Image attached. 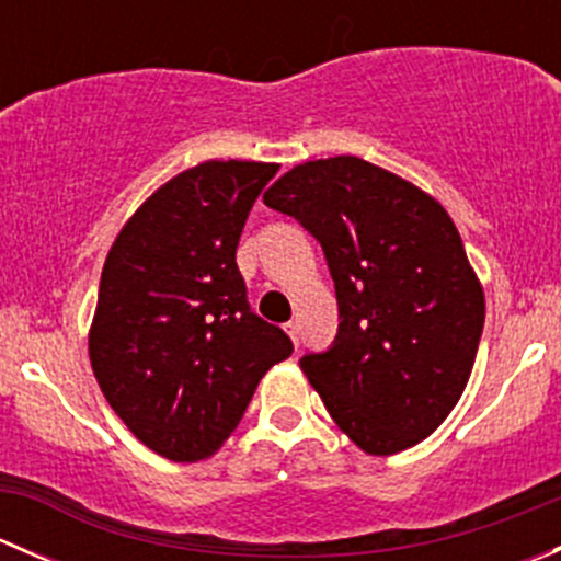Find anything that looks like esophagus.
<instances>
[{
    "instance_id": "34e87169",
    "label": "esophagus",
    "mask_w": 561,
    "mask_h": 561,
    "mask_svg": "<svg viewBox=\"0 0 561 561\" xmlns=\"http://www.w3.org/2000/svg\"><path fill=\"white\" fill-rule=\"evenodd\" d=\"M285 333L293 339V344L298 347V322H293V320L285 322Z\"/></svg>"
}]
</instances>
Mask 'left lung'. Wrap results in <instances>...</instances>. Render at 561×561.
I'll return each instance as SVG.
<instances>
[{"mask_svg": "<svg viewBox=\"0 0 561 561\" xmlns=\"http://www.w3.org/2000/svg\"><path fill=\"white\" fill-rule=\"evenodd\" d=\"M263 203L296 217L331 268L336 342L298 364L336 426L369 456L423 443L461 399L485 320L450 214L350 154L301 162Z\"/></svg>", "mask_w": 561, "mask_h": 561, "instance_id": "obj_1", "label": "left lung"}]
</instances>
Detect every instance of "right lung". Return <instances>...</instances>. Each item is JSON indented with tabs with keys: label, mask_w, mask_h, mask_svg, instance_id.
Instances as JSON below:
<instances>
[{
	"label": "right lung",
	"mask_w": 561,
	"mask_h": 561,
	"mask_svg": "<svg viewBox=\"0 0 561 561\" xmlns=\"http://www.w3.org/2000/svg\"><path fill=\"white\" fill-rule=\"evenodd\" d=\"M276 162L208 160L151 192L100 276L89 360L124 426L171 461H203L244 417L265 371L290 358L247 304L236 265L249 208Z\"/></svg>",
	"instance_id": "obj_1"
}]
</instances>
